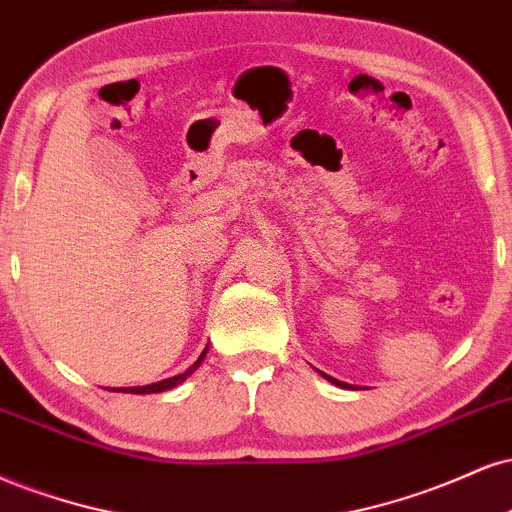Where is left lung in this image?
I'll list each match as a JSON object with an SVG mask.
<instances>
[{
  "label": "left lung",
  "instance_id": "obj_1",
  "mask_svg": "<svg viewBox=\"0 0 512 512\" xmlns=\"http://www.w3.org/2000/svg\"><path fill=\"white\" fill-rule=\"evenodd\" d=\"M321 376H323V378H328V381L333 383V386H340V388H352L350 383H342V381H338V378H333V376H326V374H323V371H321Z\"/></svg>",
  "mask_w": 512,
  "mask_h": 512
}]
</instances>
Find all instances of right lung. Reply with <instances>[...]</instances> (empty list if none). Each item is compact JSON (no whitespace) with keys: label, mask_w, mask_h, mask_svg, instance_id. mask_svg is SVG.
<instances>
[{"label":"right lung","mask_w":512,"mask_h":512,"mask_svg":"<svg viewBox=\"0 0 512 512\" xmlns=\"http://www.w3.org/2000/svg\"><path fill=\"white\" fill-rule=\"evenodd\" d=\"M206 354H208V347H206V350L201 352V357H198L196 362L191 364L189 369L184 371V374H179V376H172V378H165V381H158V383H150V386H134V388H119V390H122V393H136V395L162 393V390H170V388H174V386H179V383H184L186 378H189L191 374H194V371L198 369V366H201L203 359H206ZM114 390H117V388H114Z\"/></svg>","instance_id":"add662e5"}]
</instances>
